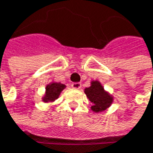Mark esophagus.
<instances>
[{
	"mask_svg": "<svg viewBox=\"0 0 153 153\" xmlns=\"http://www.w3.org/2000/svg\"><path fill=\"white\" fill-rule=\"evenodd\" d=\"M71 87L75 90H79L82 87V83L81 82H73V83H71Z\"/></svg>",
	"mask_w": 153,
	"mask_h": 153,
	"instance_id": "esophagus-1",
	"label": "esophagus"
}]
</instances>
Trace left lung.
<instances>
[{
  "label": "left lung",
  "instance_id": "1",
  "mask_svg": "<svg viewBox=\"0 0 153 153\" xmlns=\"http://www.w3.org/2000/svg\"><path fill=\"white\" fill-rule=\"evenodd\" d=\"M85 93L93 106L91 109L95 112L105 110L112 103V98L105 92L99 82H92L90 88L85 89Z\"/></svg>",
  "mask_w": 153,
  "mask_h": 153
}]
</instances>
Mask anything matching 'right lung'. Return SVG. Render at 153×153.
<instances>
[{
	"instance_id": "add662e5",
	"label": "right lung",
	"mask_w": 153,
	"mask_h": 153,
	"mask_svg": "<svg viewBox=\"0 0 153 153\" xmlns=\"http://www.w3.org/2000/svg\"><path fill=\"white\" fill-rule=\"evenodd\" d=\"M65 88L63 84H61L60 82H53L50 85L46 86V94L44 98V101H53L55 99L58 98L61 91Z\"/></svg>"
}]
</instances>
